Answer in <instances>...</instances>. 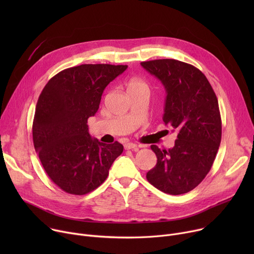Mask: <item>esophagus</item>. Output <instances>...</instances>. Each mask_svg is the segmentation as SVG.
Segmentation results:
<instances>
[{
    "mask_svg": "<svg viewBox=\"0 0 254 254\" xmlns=\"http://www.w3.org/2000/svg\"><path fill=\"white\" fill-rule=\"evenodd\" d=\"M125 148L127 150L131 149V150H137L138 149V146L135 143H126L125 144Z\"/></svg>",
    "mask_w": 254,
    "mask_h": 254,
    "instance_id": "34e87169",
    "label": "esophagus"
}]
</instances>
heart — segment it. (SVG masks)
Segmentation results:
<instances>
[{"label": "heart", "instance_id": "heart-1", "mask_svg": "<svg viewBox=\"0 0 254 254\" xmlns=\"http://www.w3.org/2000/svg\"><path fill=\"white\" fill-rule=\"evenodd\" d=\"M127 91L130 92H138V91H149L148 84L144 80L140 78H131L127 82Z\"/></svg>", "mask_w": 254, "mask_h": 254}]
</instances>
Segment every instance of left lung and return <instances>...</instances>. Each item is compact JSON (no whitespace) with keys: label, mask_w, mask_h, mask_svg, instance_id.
Segmentation results:
<instances>
[{"label":"left lung","mask_w":254,"mask_h":254,"mask_svg":"<svg viewBox=\"0 0 254 254\" xmlns=\"http://www.w3.org/2000/svg\"><path fill=\"white\" fill-rule=\"evenodd\" d=\"M141 65L165 86L163 120L178 132L173 148L151 145L157 163L146 178L165 193H186L206 177L219 148L221 118L216 95L206 76L190 64L166 59Z\"/></svg>","instance_id":"8db88e82"}]
</instances>
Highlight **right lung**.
Wrapping results in <instances>:
<instances>
[{"instance_id":"add662e5","label":"right lung","mask_w":254,"mask_h":254,"mask_svg":"<svg viewBox=\"0 0 254 254\" xmlns=\"http://www.w3.org/2000/svg\"><path fill=\"white\" fill-rule=\"evenodd\" d=\"M127 68L124 64H80L53 76L40 95L33 141L48 177L64 191L82 195L98 189L123 153L117 141L90 137L87 119L97 113L103 91Z\"/></svg>"}]
</instances>
